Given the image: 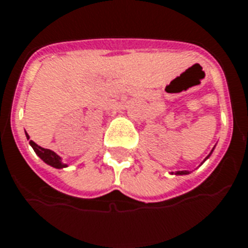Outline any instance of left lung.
I'll use <instances>...</instances> for the list:
<instances>
[{
    "label": "left lung",
    "instance_id": "obj_1",
    "mask_svg": "<svg viewBox=\"0 0 248 248\" xmlns=\"http://www.w3.org/2000/svg\"><path fill=\"white\" fill-rule=\"evenodd\" d=\"M177 174H187V171H177Z\"/></svg>",
    "mask_w": 248,
    "mask_h": 248
}]
</instances>
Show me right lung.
Wrapping results in <instances>:
<instances>
[{
  "label": "right lung",
  "instance_id": "add662e5",
  "mask_svg": "<svg viewBox=\"0 0 248 248\" xmlns=\"http://www.w3.org/2000/svg\"><path fill=\"white\" fill-rule=\"evenodd\" d=\"M27 137L29 138V136L27 134ZM29 143H31V146L33 147V150H34V152L37 154V155L39 156V157L42 158L43 161L47 162L48 165L53 166V168H64L65 164H62V162L60 161V157L55 154V152H52L51 150H47V148H43L41 147V146H38L37 143H34L33 140H29Z\"/></svg>",
  "mask_w": 248,
  "mask_h": 248
}]
</instances>
